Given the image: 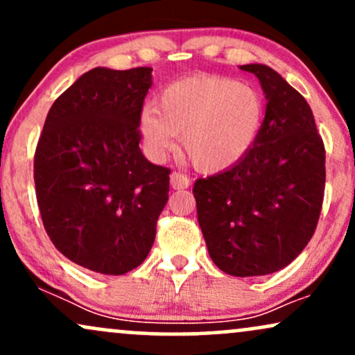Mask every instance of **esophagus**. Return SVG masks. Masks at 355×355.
Segmentation results:
<instances>
[{
	"mask_svg": "<svg viewBox=\"0 0 355 355\" xmlns=\"http://www.w3.org/2000/svg\"><path fill=\"white\" fill-rule=\"evenodd\" d=\"M189 185H190V180L187 175L177 173V172H173L172 175H170V187H172L173 190L189 189Z\"/></svg>",
	"mask_w": 355,
	"mask_h": 355,
	"instance_id": "34e87169",
	"label": "esophagus"
}]
</instances>
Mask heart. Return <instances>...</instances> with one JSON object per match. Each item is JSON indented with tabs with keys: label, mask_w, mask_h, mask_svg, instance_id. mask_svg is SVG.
<instances>
[{
	"label": "heart",
	"mask_w": 355,
	"mask_h": 355,
	"mask_svg": "<svg viewBox=\"0 0 355 355\" xmlns=\"http://www.w3.org/2000/svg\"><path fill=\"white\" fill-rule=\"evenodd\" d=\"M266 120V103L248 85L229 78H187L168 85L140 118L152 158H164L182 137L183 155L197 172H225L243 160Z\"/></svg>",
	"instance_id": "1"
}]
</instances>
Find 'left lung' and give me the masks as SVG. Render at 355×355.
Segmentation results:
<instances>
[{"label":"left lung","instance_id":"8db88e82","mask_svg":"<svg viewBox=\"0 0 355 355\" xmlns=\"http://www.w3.org/2000/svg\"><path fill=\"white\" fill-rule=\"evenodd\" d=\"M266 95L255 145L232 168L193 185L210 259L235 277L274 274L304 250L319 220L325 150L305 98L270 67L242 64Z\"/></svg>","mask_w":355,"mask_h":355}]
</instances>
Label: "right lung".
<instances>
[{
    "label": "right lung",
    "instance_id": "add662e5",
    "mask_svg": "<svg viewBox=\"0 0 355 355\" xmlns=\"http://www.w3.org/2000/svg\"><path fill=\"white\" fill-rule=\"evenodd\" d=\"M152 68L98 67L61 93L35 153L44 230L71 262L103 275L140 266L168 200L165 166L140 146V115Z\"/></svg>",
    "mask_w": 355,
    "mask_h": 355
}]
</instances>
